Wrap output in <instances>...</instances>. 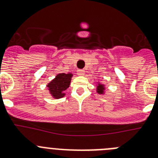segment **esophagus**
Listing matches in <instances>:
<instances>
[{
  "mask_svg": "<svg viewBox=\"0 0 158 158\" xmlns=\"http://www.w3.org/2000/svg\"><path fill=\"white\" fill-rule=\"evenodd\" d=\"M77 74L79 76H83V75H85V70H83V69H78Z\"/></svg>",
  "mask_w": 158,
  "mask_h": 158,
  "instance_id": "esophagus-1",
  "label": "esophagus"
}]
</instances>
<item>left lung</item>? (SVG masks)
Wrapping results in <instances>:
<instances>
[{
	"label": "left lung",
	"mask_w": 158,
	"mask_h": 158,
	"mask_svg": "<svg viewBox=\"0 0 158 158\" xmlns=\"http://www.w3.org/2000/svg\"><path fill=\"white\" fill-rule=\"evenodd\" d=\"M97 92L99 94H104V91H105V85H101V84H98L97 85Z\"/></svg>",
	"instance_id": "8db88e82"
}]
</instances>
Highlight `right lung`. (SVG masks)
Segmentation results:
<instances>
[{"mask_svg": "<svg viewBox=\"0 0 158 158\" xmlns=\"http://www.w3.org/2000/svg\"><path fill=\"white\" fill-rule=\"evenodd\" d=\"M72 77L73 74L70 73H59L50 83L48 84L47 87L53 98L60 99L66 95L64 91L69 87Z\"/></svg>", "mask_w": 158, "mask_h": 158, "instance_id": "1", "label": "right lung"}]
</instances>
